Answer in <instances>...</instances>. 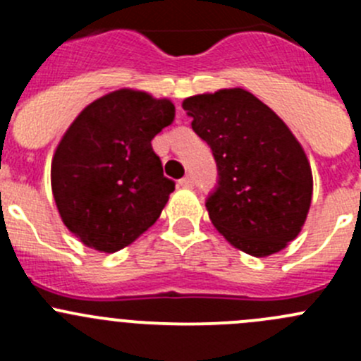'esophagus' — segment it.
I'll list each match as a JSON object with an SVG mask.
<instances>
[{
  "label": "esophagus",
  "mask_w": 361,
  "mask_h": 361,
  "mask_svg": "<svg viewBox=\"0 0 361 361\" xmlns=\"http://www.w3.org/2000/svg\"><path fill=\"white\" fill-rule=\"evenodd\" d=\"M178 183H180V187H183V188H192V187H194V178L185 176V178H181Z\"/></svg>",
  "instance_id": "34e87169"
}]
</instances>
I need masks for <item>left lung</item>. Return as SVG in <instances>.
I'll list each match as a JSON object with an SVG mask.
<instances>
[{
	"label": "left lung",
	"mask_w": 361,
	"mask_h": 361,
	"mask_svg": "<svg viewBox=\"0 0 361 361\" xmlns=\"http://www.w3.org/2000/svg\"><path fill=\"white\" fill-rule=\"evenodd\" d=\"M183 110L216 162V187L206 199L214 227L253 257L285 248L312 195L311 166L292 130L243 89L187 97Z\"/></svg>",
	"instance_id": "left-lung-1"
}]
</instances>
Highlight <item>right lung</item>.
Wrapping results in <instances>:
<instances>
[{
    "label": "right lung",
    "instance_id": "1",
    "mask_svg": "<svg viewBox=\"0 0 361 361\" xmlns=\"http://www.w3.org/2000/svg\"><path fill=\"white\" fill-rule=\"evenodd\" d=\"M173 120L169 99L120 89L69 126L52 160V192L83 245L115 253L157 221L174 181L164 176L152 140Z\"/></svg>",
    "mask_w": 361,
    "mask_h": 361
}]
</instances>
